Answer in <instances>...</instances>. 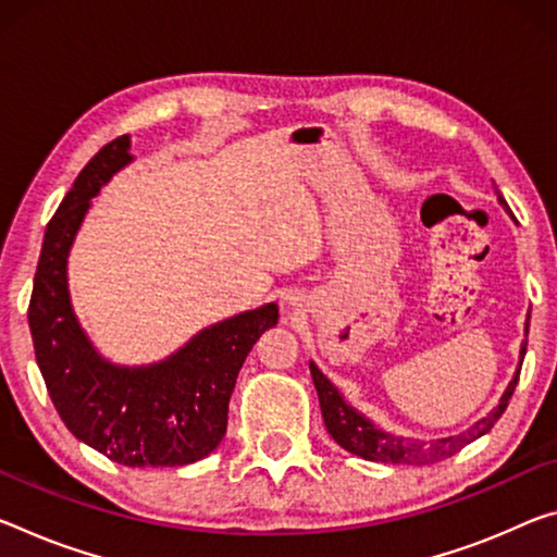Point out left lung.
<instances>
[{"label":"left lung","instance_id":"obj_1","mask_svg":"<svg viewBox=\"0 0 557 557\" xmlns=\"http://www.w3.org/2000/svg\"><path fill=\"white\" fill-rule=\"evenodd\" d=\"M498 202L500 206H506L503 196H498ZM528 322H531V314H528ZM528 322H525V334H528ZM525 344L528 342L520 344L518 369H516L513 379H510V384L506 386V392H503L496 409H493L488 417L475 421L471 429L463 431V434L436 438V441L396 436V434H389V431H382L379 426H374V423L369 421L364 413L357 411L355 406H349L347 401H344V396L339 394L337 386H334L330 379H326L320 369H317L314 361H310V372H312L317 396H320L324 426H326V431H330V436L344 448V451L367 458V461L409 463V466L444 461V458L454 456L456 451H461L466 444H471V441L481 438L483 434H488V431L493 429V423H496L500 419V413L506 411L508 399L516 392L520 364H523V357H525Z\"/></svg>","mask_w":557,"mask_h":557}]
</instances>
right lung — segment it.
<instances>
[{
    "instance_id": "right-lung-1",
    "label": "right lung",
    "mask_w": 557,
    "mask_h": 557,
    "mask_svg": "<svg viewBox=\"0 0 557 557\" xmlns=\"http://www.w3.org/2000/svg\"><path fill=\"white\" fill-rule=\"evenodd\" d=\"M119 136L84 165L49 220L34 275L29 330L44 384L72 434L123 466H185L215 451L245 357L277 324V305L210 324L185 347L148 367L103 359L69 299L66 260L91 198L134 161Z\"/></svg>"
}]
</instances>
